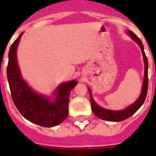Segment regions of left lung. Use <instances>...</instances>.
Returning a JSON list of instances; mask_svg holds the SVG:
<instances>
[{
    "label": "left lung",
    "mask_w": 156,
    "mask_h": 156,
    "mask_svg": "<svg viewBox=\"0 0 156 156\" xmlns=\"http://www.w3.org/2000/svg\"><path fill=\"white\" fill-rule=\"evenodd\" d=\"M127 34L131 37L132 39L137 43V44L140 46V50L142 52L143 59H144V81L142 83V87H141V92L138 98L136 100V101L133 103L132 105L126 107L125 109L119 110V111H115V110H109L106 109V108H102L101 106L98 105L96 102L94 100L93 97H92L91 90L89 87H87L88 91L90 94V103H91V109L93 111L94 114L97 117L100 118L101 119L107 121H112V122H119V121H122L126 119L127 118L131 116L133 114H134L139 108H140V106L142 105L144 103V100L146 98V95H147V92H148V59L145 55L144 51V46L140 39L137 36L133 34V32L129 30L127 32Z\"/></svg>",
    "instance_id": "1"
}]
</instances>
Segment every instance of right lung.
Here are the masks:
<instances>
[{
  "label": "right lung",
  "mask_w": 156,
  "mask_h": 156,
  "mask_svg": "<svg viewBox=\"0 0 156 156\" xmlns=\"http://www.w3.org/2000/svg\"><path fill=\"white\" fill-rule=\"evenodd\" d=\"M23 33L19 36L8 52L7 76L14 104L24 118L44 127L57 126L69 114V98L76 80L62 83L56 88L55 98L34 91L22 76L17 61V47Z\"/></svg>",
  "instance_id": "right-lung-1"
}]
</instances>
